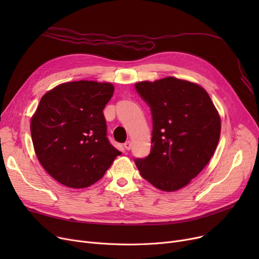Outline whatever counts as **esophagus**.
I'll use <instances>...</instances> for the list:
<instances>
[{
    "label": "esophagus",
    "mask_w": 259,
    "mask_h": 259,
    "mask_svg": "<svg viewBox=\"0 0 259 259\" xmlns=\"http://www.w3.org/2000/svg\"><path fill=\"white\" fill-rule=\"evenodd\" d=\"M124 147L127 149V150H130L131 147H132V143L130 141H127L125 144H124Z\"/></svg>",
    "instance_id": "esophagus-1"
}]
</instances>
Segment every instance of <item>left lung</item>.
Returning a JSON list of instances; mask_svg holds the SVG:
<instances>
[{"label": "left lung", "instance_id": "left-lung-1", "mask_svg": "<svg viewBox=\"0 0 259 259\" xmlns=\"http://www.w3.org/2000/svg\"><path fill=\"white\" fill-rule=\"evenodd\" d=\"M135 89L151 109V151L135 158L143 178L162 191L187 186L207 166L221 137V117L208 92L172 76L140 81Z\"/></svg>", "mask_w": 259, "mask_h": 259}]
</instances>
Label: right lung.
<instances>
[{
  "label": "right lung",
  "mask_w": 259,
  "mask_h": 259,
  "mask_svg": "<svg viewBox=\"0 0 259 259\" xmlns=\"http://www.w3.org/2000/svg\"><path fill=\"white\" fill-rule=\"evenodd\" d=\"M113 92L110 83L77 80L61 84L40 99L30 122L34 151L62 185H93L121 154L108 141L103 113Z\"/></svg>",
  "instance_id": "1"
}]
</instances>
